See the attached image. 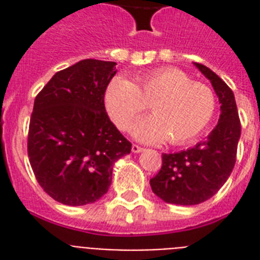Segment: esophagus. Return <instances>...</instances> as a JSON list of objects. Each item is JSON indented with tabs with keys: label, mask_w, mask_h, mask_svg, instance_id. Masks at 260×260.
Instances as JSON below:
<instances>
[{
	"label": "esophagus",
	"mask_w": 260,
	"mask_h": 260,
	"mask_svg": "<svg viewBox=\"0 0 260 260\" xmlns=\"http://www.w3.org/2000/svg\"><path fill=\"white\" fill-rule=\"evenodd\" d=\"M142 151H144V148H142V147L138 146V144H134V146H132V152H134V154H139V152H142Z\"/></svg>",
	"instance_id": "esophagus-1"
}]
</instances>
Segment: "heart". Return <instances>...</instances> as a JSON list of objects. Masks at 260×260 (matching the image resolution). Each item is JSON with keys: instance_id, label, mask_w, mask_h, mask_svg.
<instances>
[{"instance_id": "heart-1", "label": "heart", "mask_w": 260, "mask_h": 260, "mask_svg": "<svg viewBox=\"0 0 260 260\" xmlns=\"http://www.w3.org/2000/svg\"><path fill=\"white\" fill-rule=\"evenodd\" d=\"M104 104L120 129H126L150 104L154 116L136 122L132 135L146 143L167 138L171 144L197 138L209 125L216 110V98L209 87L170 67L144 73L134 83L116 77L106 86Z\"/></svg>"}]
</instances>
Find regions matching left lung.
Here are the masks:
<instances>
[{
    "label": "left lung",
    "mask_w": 260,
    "mask_h": 260,
    "mask_svg": "<svg viewBox=\"0 0 260 260\" xmlns=\"http://www.w3.org/2000/svg\"><path fill=\"white\" fill-rule=\"evenodd\" d=\"M213 86L220 102L217 125L193 148L163 154L162 169L150 181L160 200L175 205H197L221 189L234 170L240 139V120L234 91L209 67L194 63Z\"/></svg>",
    "instance_id": "obj_1"
}]
</instances>
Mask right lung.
<instances>
[{
  "label": "right lung",
  "instance_id": "1",
  "mask_svg": "<svg viewBox=\"0 0 260 260\" xmlns=\"http://www.w3.org/2000/svg\"><path fill=\"white\" fill-rule=\"evenodd\" d=\"M116 62L85 59L58 71L35 98L28 156L35 177L63 205L93 204L112 183L113 165L131 144L105 112Z\"/></svg>",
  "mask_w": 260,
  "mask_h": 260
}]
</instances>
